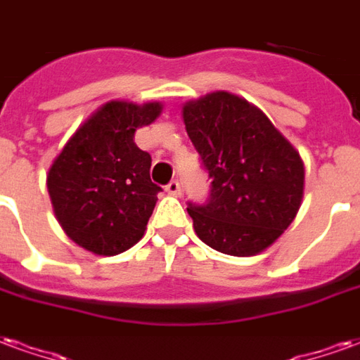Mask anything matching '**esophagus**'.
<instances>
[{
  "label": "esophagus",
  "instance_id": "obj_1",
  "mask_svg": "<svg viewBox=\"0 0 360 360\" xmlns=\"http://www.w3.org/2000/svg\"><path fill=\"white\" fill-rule=\"evenodd\" d=\"M167 193H169V195H180V182H178V180H172V182L167 186Z\"/></svg>",
  "mask_w": 360,
  "mask_h": 360
}]
</instances>
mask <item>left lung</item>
Returning a JSON list of instances; mask_svg holds the SVG:
<instances>
[{
  "label": "left lung",
  "mask_w": 360,
  "mask_h": 360,
  "mask_svg": "<svg viewBox=\"0 0 360 360\" xmlns=\"http://www.w3.org/2000/svg\"><path fill=\"white\" fill-rule=\"evenodd\" d=\"M182 120L212 178L209 203L188 207L195 234L224 255H259L303 203L301 155L257 105L230 91L186 101Z\"/></svg>",
  "instance_id": "obj_1"
}]
</instances>
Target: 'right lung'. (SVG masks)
Returning a JSON list of instances; mask_svg holds the SVG:
<instances>
[{"label":"right lung","instance_id":"1","mask_svg":"<svg viewBox=\"0 0 360 360\" xmlns=\"http://www.w3.org/2000/svg\"><path fill=\"white\" fill-rule=\"evenodd\" d=\"M161 112V101H107L76 128L47 170L55 219L94 255H119L146 234L161 188L151 182V157L134 143V134Z\"/></svg>","mask_w":360,"mask_h":360}]
</instances>
